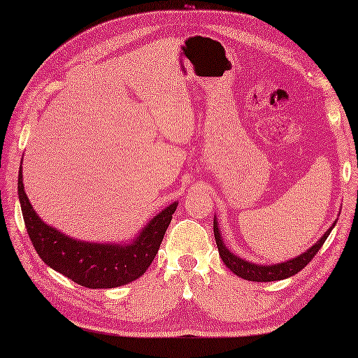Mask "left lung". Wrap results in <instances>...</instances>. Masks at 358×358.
Listing matches in <instances>:
<instances>
[{
  "mask_svg": "<svg viewBox=\"0 0 358 358\" xmlns=\"http://www.w3.org/2000/svg\"><path fill=\"white\" fill-rule=\"evenodd\" d=\"M334 226H336V223H334L329 229L324 232L323 237L318 240L313 248L308 249L305 254L295 257V258H292V260L277 263L272 266L254 264L250 262L243 260V258H240L237 255H234L231 250L224 246L222 235H220V232H218L220 229H218V223L215 218H214V237H215L220 257H222L223 263L235 273V275H238V277L249 280V281H277V280H285V278L292 277L296 272H300L303 268H305V266L317 255L318 250H320V248L323 246L326 238H328V235L331 234Z\"/></svg>",
  "mask_w": 358,
  "mask_h": 358,
  "instance_id": "8db88e82",
  "label": "left lung"
}]
</instances>
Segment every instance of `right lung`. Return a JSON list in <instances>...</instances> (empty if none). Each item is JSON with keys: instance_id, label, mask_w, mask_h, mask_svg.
I'll return each instance as SVG.
<instances>
[{"instance_id": "obj_1", "label": "right lung", "mask_w": 358, "mask_h": 358, "mask_svg": "<svg viewBox=\"0 0 358 358\" xmlns=\"http://www.w3.org/2000/svg\"><path fill=\"white\" fill-rule=\"evenodd\" d=\"M22 163V162H21ZM18 196L29 238L52 269L90 289L118 287L140 278L154 262L164 238L177 201L159 212L127 245L80 241L45 224L35 214L22 185V167L18 175Z\"/></svg>"}]
</instances>
